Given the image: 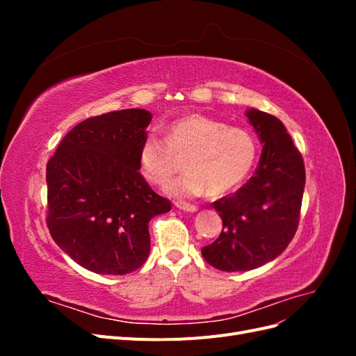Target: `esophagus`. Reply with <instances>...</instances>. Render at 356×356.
Wrapping results in <instances>:
<instances>
[{
  "label": "esophagus",
  "instance_id": "obj_1",
  "mask_svg": "<svg viewBox=\"0 0 356 356\" xmlns=\"http://www.w3.org/2000/svg\"><path fill=\"white\" fill-rule=\"evenodd\" d=\"M175 207H177L179 211H184V212H196V211H197V207H195V204L186 203V202H177Z\"/></svg>",
  "mask_w": 356,
  "mask_h": 356
}]
</instances>
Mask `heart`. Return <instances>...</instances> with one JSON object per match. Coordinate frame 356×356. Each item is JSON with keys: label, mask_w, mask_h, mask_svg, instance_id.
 Here are the masks:
<instances>
[{"label": "heart", "mask_w": 356, "mask_h": 356, "mask_svg": "<svg viewBox=\"0 0 356 356\" xmlns=\"http://www.w3.org/2000/svg\"><path fill=\"white\" fill-rule=\"evenodd\" d=\"M187 172L168 186L174 196H221L239 187L258 157L252 134L229 127L204 114H187L166 126V143L148 135L139 149V170L154 186H165L184 157Z\"/></svg>", "instance_id": "heart-1"}]
</instances>
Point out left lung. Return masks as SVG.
Segmentation results:
<instances>
[{"label":"left lung","mask_w":356,"mask_h":356,"mask_svg":"<svg viewBox=\"0 0 356 356\" xmlns=\"http://www.w3.org/2000/svg\"><path fill=\"white\" fill-rule=\"evenodd\" d=\"M263 144L254 175L212 207L222 220L218 239L202 255L222 272H246L273 261L297 232L306 172L284 123L267 113H245Z\"/></svg>","instance_id":"8db88e82"}]
</instances>
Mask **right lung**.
<instances>
[{
    "label": "right lung",
    "instance_id": "obj_1",
    "mask_svg": "<svg viewBox=\"0 0 356 356\" xmlns=\"http://www.w3.org/2000/svg\"><path fill=\"white\" fill-rule=\"evenodd\" d=\"M152 113L111 111L79 123L47 163V227L71 260L99 275H127L149 254L148 222L172 204L139 174Z\"/></svg>",
    "mask_w": 356,
    "mask_h": 356
}]
</instances>
